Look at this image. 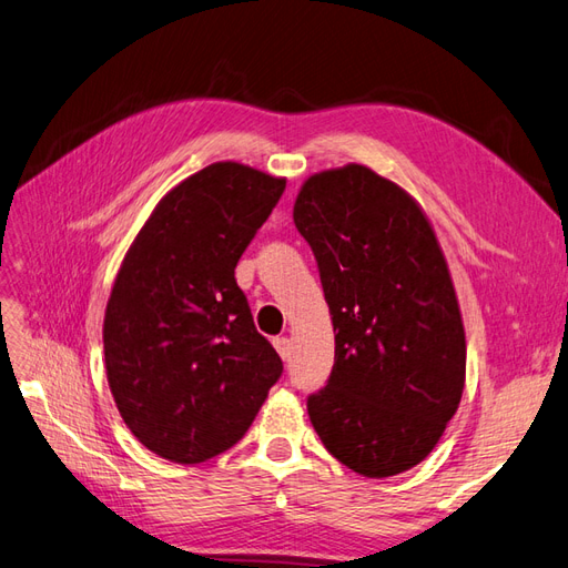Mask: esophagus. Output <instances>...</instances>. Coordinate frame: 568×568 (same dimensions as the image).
<instances>
[{"mask_svg":"<svg viewBox=\"0 0 568 568\" xmlns=\"http://www.w3.org/2000/svg\"><path fill=\"white\" fill-rule=\"evenodd\" d=\"M273 345H275V351H278V355H281L283 359H287V357H290V341H287L285 336L273 338Z\"/></svg>","mask_w":568,"mask_h":568,"instance_id":"1","label":"esophagus"}]
</instances>
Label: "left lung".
Here are the masks:
<instances>
[{
    "label": "left lung",
    "mask_w": 568,
    "mask_h": 568,
    "mask_svg": "<svg viewBox=\"0 0 568 568\" xmlns=\"http://www.w3.org/2000/svg\"><path fill=\"white\" fill-rule=\"evenodd\" d=\"M336 331L307 398L333 458L365 477L425 460L465 386V331L442 246L417 201L365 165L312 174L295 201Z\"/></svg>",
    "instance_id": "left-lung-1"
}]
</instances>
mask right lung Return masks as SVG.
<instances>
[{"label":"right lung","mask_w":568,"mask_h":568,"mask_svg":"<svg viewBox=\"0 0 568 568\" xmlns=\"http://www.w3.org/2000/svg\"><path fill=\"white\" fill-rule=\"evenodd\" d=\"M283 192V178L213 163L160 199L129 246L105 369L126 427L160 458L194 465L235 446L281 379L235 266Z\"/></svg>","instance_id":"right-lung-1"}]
</instances>
